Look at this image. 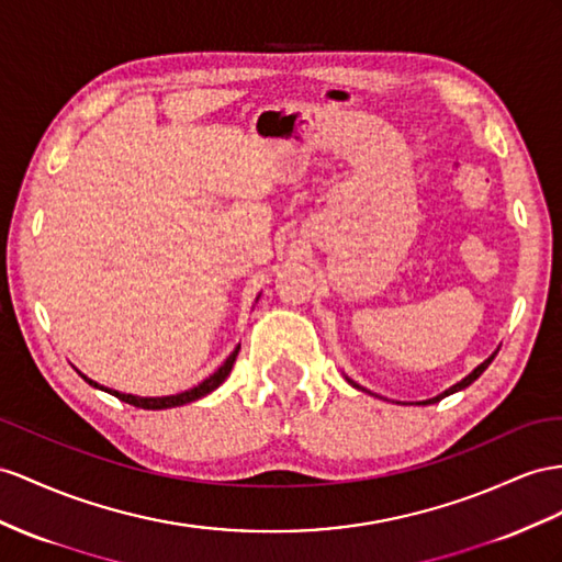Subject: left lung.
<instances>
[{
    "label": "left lung",
    "instance_id": "1",
    "mask_svg": "<svg viewBox=\"0 0 562 562\" xmlns=\"http://www.w3.org/2000/svg\"><path fill=\"white\" fill-rule=\"evenodd\" d=\"M496 353H498V349H496V351H494L492 356H488L484 363H480L477 368H474V370L470 372V375H468V378H463V380H460V382H456L453 386H449V390H446L443 394H439V396H435V398H427V401H423V406H427V404H437V401H441L443 396H451V394H456V392H460V390H465V386H470V384H472L474 380H477V378L482 375V372H484V370L488 368V363H492V361H494V358H496ZM344 378H347V382H349L351 386H356V390H358V392H366V394H372V392H368V390H366V386H361V384H356V382H353V380H351L349 375H344Z\"/></svg>",
    "mask_w": 562,
    "mask_h": 562
}]
</instances>
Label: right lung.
Masks as SVG:
<instances>
[{
    "mask_svg": "<svg viewBox=\"0 0 562 562\" xmlns=\"http://www.w3.org/2000/svg\"><path fill=\"white\" fill-rule=\"evenodd\" d=\"M258 296H261V294H258ZM258 296H256V301H258ZM237 353H239V347H235V351L225 358V363H223L218 370H215L213 375H209L204 382L192 386V390L180 392V394H170V396H135V394H123V392H119V390H109V386L90 380L88 375H82L80 370H78V372H80L85 382L97 386V390H102V392L111 394V396H116V398L125 401V404H131V406H135V408H144V411H164V408H176V406L192 404V401H199L201 396H206V394H211L213 390H218V386L227 380L229 370H233V366H235V361H237Z\"/></svg>",
    "mask_w": 562,
    "mask_h": 562,
    "instance_id": "1",
    "label": "right lung"
}]
</instances>
